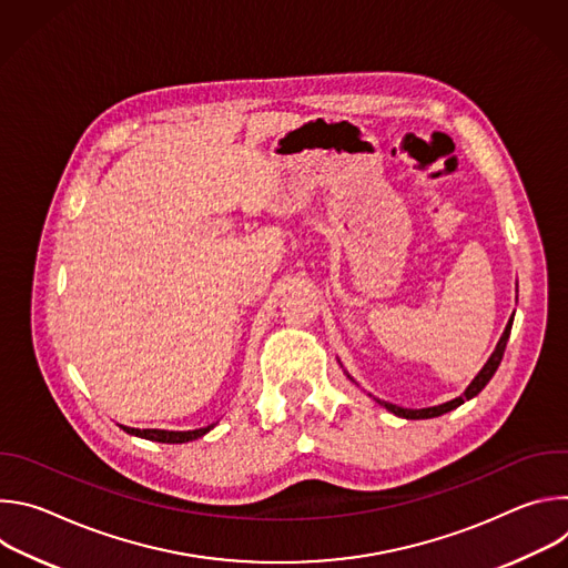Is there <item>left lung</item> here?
Listing matches in <instances>:
<instances>
[{
  "label": "left lung",
  "mask_w": 568,
  "mask_h": 568,
  "mask_svg": "<svg viewBox=\"0 0 568 568\" xmlns=\"http://www.w3.org/2000/svg\"><path fill=\"white\" fill-rule=\"evenodd\" d=\"M513 318H515V314L508 318V326H506V331H504V335H501V339H499L495 353L490 355L488 362L483 364V368H480L478 375L469 382V386L463 390V395H458V397H454V399H449V402H443V404H438V407H425V409H404V407H397V404H390V402H384V399H377V402L382 404V407H384L386 412H390L393 416L407 418V420L438 418V416H443V414H447V412L460 407V404H463L465 399H471L474 395H478V393L485 388V384H488V382L493 379V375L497 373V368H499V364H501V359H504V353H506V344H508V339H510ZM346 375H348V373H346ZM348 379H353V377L348 375ZM353 382H355V379H353Z\"/></svg>",
  "instance_id": "1"
}]
</instances>
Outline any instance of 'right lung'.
<instances>
[{"instance_id": "1", "label": "right lung", "mask_w": 568, "mask_h": 568, "mask_svg": "<svg viewBox=\"0 0 568 568\" xmlns=\"http://www.w3.org/2000/svg\"><path fill=\"white\" fill-rule=\"evenodd\" d=\"M213 425H206V427H200V429H191V432H169V429H134V427H125V425H119L125 434L130 436H139V438H145V440H154V443H171V445H178V443H191V440H197L202 438L204 434H209Z\"/></svg>"}]
</instances>
